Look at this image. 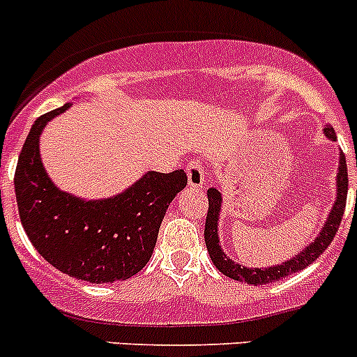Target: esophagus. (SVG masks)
<instances>
[{
  "mask_svg": "<svg viewBox=\"0 0 357 357\" xmlns=\"http://www.w3.org/2000/svg\"><path fill=\"white\" fill-rule=\"evenodd\" d=\"M185 172H188V181L191 188H202L205 184V169L200 161H196V159L189 161Z\"/></svg>",
  "mask_w": 357,
  "mask_h": 357,
  "instance_id": "esophagus-1",
  "label": "esophagus"
}]
</instances>
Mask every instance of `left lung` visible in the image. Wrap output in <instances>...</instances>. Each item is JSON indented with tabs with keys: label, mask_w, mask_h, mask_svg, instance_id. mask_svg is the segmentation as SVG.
Here are the masks:
<instances>
[{
	"label": "left lung",
	"mask_w": 357,
	"mask_h": 357,
	"mask_svg": "<svg viewBox=\"0 0 357 357\" xmlns=\"http://www.w3.org/2000/svg\"><path fill=\"white\" fill-rule=\"evenodd\" d=\"M326 136L335 142L336 134L331 126H326L324 129ZM347 191H349V176H347V162H345V155L343 152L340 153V165L338 173H336V202L333 205L329 218L326 225L320 230L319 237L313 241L310 246L297 253L296 257L290 260L283 261L281 266L273 267H264V269H250V267H241L235 264L234 260L225 255L223 248L219 246V237H218V219L219 212H221V192L215 188H211L207 191L208 196V212H207V221H205V244H207V251L211 255L212 261H214L215 269L219 273H223L225 276L231 278V280L244 281L248 285H264V283H273L276 280H283V278L290 276L294 273H299L301 269L308 267L312 261H315L324 251L328 250L331 241L335 238L336 231H338L340 223H342L343 212H345V204H347Z\"/></svg>",
	"instance_id": "obj_1"
}]
</instances>
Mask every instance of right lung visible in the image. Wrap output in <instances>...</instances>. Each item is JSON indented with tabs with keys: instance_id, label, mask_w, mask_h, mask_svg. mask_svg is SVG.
<instances>
[{
	"instance_id": "add662e5",
	"label": "right lung",
	"mask_w": 357,
	"mask_h": 357,
	"mask_svg": "<svg viewBox=\"0 0 357 357\" xmlns=\"http://www.w3.org/2000/svg\"><path fill=\"white\" fill-rule=\"evenodd\" d=\"M68 106L38 116L22 145L14 176L21 223L40 257L61 273L90 283L127 280L152 257L166 208L188 175L149 172L104 200L60 191L45 173L38 143L45 123Z\"/></svg>"
}]
</instances>
